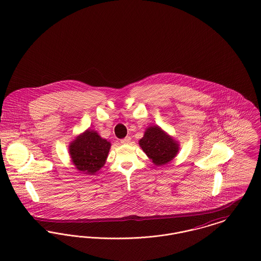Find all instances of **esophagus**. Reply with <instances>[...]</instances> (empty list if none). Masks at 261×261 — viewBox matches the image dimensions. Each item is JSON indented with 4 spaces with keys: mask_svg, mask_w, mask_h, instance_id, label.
Listing matches in <instances>:
<instances>
[{
    "mask_svg": "<svg viewBox=\"0 0 261 261\" xmlns=\"http://www.w3.org/2000/svg\"><path fill=\"white\" fill-rule=\"evenodd\" d=\"M131 142V138L130 137H126V138L122 139L121 140V144H129Z\"/></svg>",
    "mask_w": 261,
    "mask_h": 261,
    "instance_id": "1",
    "label": "esophagus"
}]
</instances>
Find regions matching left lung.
<instances>
[{"mask_svg": "<svg viewBox=\"0 0 261 261\" xmlns=\"http://www.w3.org/2000/svg\"><path fill=\"white\" fill-rule=\"evenodd\" d=\"M139 145L155 166L168 164L179 151L178 143L155 125L146 129Z\"/></svg>", "mask_w": 261, "mask_h": 261, "instance_id": "left-lung-1", "label": "left lung"}]
</instances>
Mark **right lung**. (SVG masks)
<instances>
[{"instance_id":"right-lung-1","label":"right lung","mask_w":261,"mask_h":261,"mask_svg":"<svg viewBox=\"0 0 261 261\" xmlns=\"http://www.w3.org/2000/svg\"><path fill=\"white\" fill-rule=\"evenodd\" d=\"M110 146L108 140L101 138L96 131L88 129L71 142L69 153L77 170L94 174L105 166Z\"/></svg>"}]
</instances>
